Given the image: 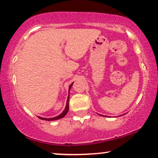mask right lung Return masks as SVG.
Instances as JSON below:
<instances>
[{
  "mask_svg": "<svg viewBox=\"0 0 158 158\" xmlns=\"http://www.w3.org/2000/svg\"><path fill=\"white\" fill-rule=\"evenodd\" d=\"M72 85H73V83H72V84L70 85V88H69V90H70V88H71ZM69 98H70V95H69V96H68V101H67L66 108H65L64 110V111L62 112V113H61V114H60V115H59V116H58V117H54V118H48V119H47V118H42V117H39V119H44V120H48V121H50V120H56V119H59L62 118V117H64V116L66 115V114H67V113H68V110H69Z\"/></svg>",
  "mask_w": 158,
  "mask_h": 158,
  "instance_id": "add662e5",
  "label": "right lung"
}]
</instances>
